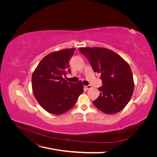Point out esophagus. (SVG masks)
I'll list each match as a JSON object with an SVG mask.
<instances>
[{
    "instance_id": "esophagus-1",
    "label": "esophagus",
    "mask_w": 157,
    "mask_h": 157,
    "mask_svg": "<svg viewBox=\"0 0 157 157\" xmlns=\"http://www.w3.org/2000/svg\"><path fill=\"white\" fill-rule=\"evenodd\" d=\"M85 88H86V90H90L92 88V86L91 85H88V86H85Z\"/></svg>"
}]
</instances>
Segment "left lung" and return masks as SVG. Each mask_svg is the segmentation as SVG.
<instances>
[{"label":"left lung","mask_w":157,"mask_h":157,"mask_svg":"<svg viewBox=\"0 0 157 157\" xmlns=\"http://www.w3.org/2000/svg\"><path fill=\"white\" fill-rule=\"evenodd\" d=\"M95 72L101 74L100 95L93 101L97 109L107 114L121 111L133 94L134 83L128 63L119 55L104 48H79Z\"/></svg>","instance_id":"1"}]
</instances>
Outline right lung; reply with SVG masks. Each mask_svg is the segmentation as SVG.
Here are the masks:
<instances>
[{
  "label": "right lung",
  "instance_id": "right-lung-1",
  "mask_svg": "<svg viewBox=\"0 0 157 157\" xmlns=\"http://www.w3.org/2000/svg\"><path fill=\"white\" fill-rule=\"evenodd\" d=\"M75 49H63L47 55L32 74L34 97L49 113L59 115L70 110L83 92L81 81L72 83L63 78L67 72L71 73L69 62Z\"/></svg>",
  "mask_w": 157,
  "mask_h": 157
}]
</instances>
